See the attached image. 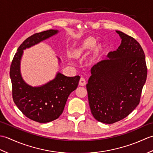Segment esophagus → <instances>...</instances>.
I'll use <instances>...</instances> for the list:
<instances>
[{
  "instance_id": "34e87169",
  "label": "esophagus",
  "mask_w": 153,
  "mask_h": 153,
  "mask_svg": "<svg viewBox=\"0 0 153 153\" xmlns=\"http://www.w3.org/2000/svg\"><path fill=\"white\" fill-rule=\"evenodd\" d=\"M79 83V85L81 86H84V85H85V84H86V81H85V78H84V77H81Z\"/></svg>"
}]
</instances>
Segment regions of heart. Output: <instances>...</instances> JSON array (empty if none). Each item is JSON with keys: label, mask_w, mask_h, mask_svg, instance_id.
Instances as JSON below:
<instances>
[{"label": "heart", "mask_w": 153, "mask_h": 153, "mask_svg": "<svg viewBox=\"0 0 153 153\" xmlns=\"http://www.w3.org/2000/svg\"><path fill=\"white\" fill-rule=\"evenodd\" d=\"M96 45V41L93 38H88L83 41L82 45L77 47L73 51V56L75 57H79L86 51L95 47Z\"/></svg>", "instance_id": "1"}]
</instances>
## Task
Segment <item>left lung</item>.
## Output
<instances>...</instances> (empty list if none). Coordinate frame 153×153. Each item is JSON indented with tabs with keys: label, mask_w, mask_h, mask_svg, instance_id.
<instances>
[{
	"label": "left lung",
	"mask_w": 153,
	"mask_h": 153,
	"mask_svg": "<svg viewBox=\"0 0 153 153\" xmlns=\"http://www.w3.org/2000/svg\"><path fill=\"white\" fill-rule=\"evenodd\" d=\"M122 39L110 59L96 64L87 84L91 111L97 121L111 124L128 116L139 104L147 79L144 51L134 37L116 31Z\"/></svg>",
	"instance_id": "obj_1"
}]
</instances>
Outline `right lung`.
<instances>
[{
	"label": "right lung",
	"instance_id": "1",
	"mask_svg": "<svg viewBox=\"0 0 153 153\" xmlns=\"http://www.w3.org/2000/svg\"><path fill=\"white\" fill-rule=\"evenodd\" d=\"M57 33V30H49L27 38L18 47L10 69L13 100L23 114L39 123L52 122L62 114L68 96L77 88L80 79L79 76L67 77L58 73L55 79L50 82L33 87L22 79L19 65L23 50Z\"/></svg>",
	"mask_w": 153,
	"mask_h": 153
}]
</instances>
